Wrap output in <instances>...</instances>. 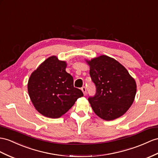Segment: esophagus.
Returning <instances> with one entry per match:
<instances>
[{
	"instance_id": "1",
	"label": "esophagus",
	"mask_w": 158,
	"mask_h": 158,
	"mask_svg": "<svg viewBox=\"0 0 158 158\" xmlns=\"http://www.w3.org/2000/svg\"><path fill=\"white\" fill-rule=\"evenodd\" d=\"M81 91H83V95H86V94H87V91H86V88H85V87H83L82 88H81Z\"/></svg>"
}]
</instances>
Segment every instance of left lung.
Returning a JSON list of instances; mask_svg holds the SVG:
<instances>
[{"label": "left lung", "instance_id": "obj_1", "mask_svg": "<svg viewBox=\"0 0 158 158\" xmlns=\"http://www.w3.org/2000/svg\"><path fill=\"white\" fill-rule=\"evenodd\" d=\"M96 86V94L88 99L95 114L104 120L122 116L134 101L137 91L135 79L114 58L101 55L85 60Z\"/></svg>", "mask_w": 158, "mask_h": 158}]
</instances>
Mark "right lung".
Returning <instances> with one entry per match:
<instances>
[{
    "instance_id": "add662e5",
    "label": "right lung",
    "mask_w": 158,
    "mask_h": 158,
    "mask_svg": "<svg viewBox=\"0 0 158 158\" xmlns=\"http://www.w3.org/2000/svg\"><path fill=\"white\" fill-rule=\"evenodd\" d=\"M67 63L51 56L32 73L27 84L35 108L47 118H59L67 113L83 92L73 86V78L65 71Z\"/></svg>"
}]
</instances>
